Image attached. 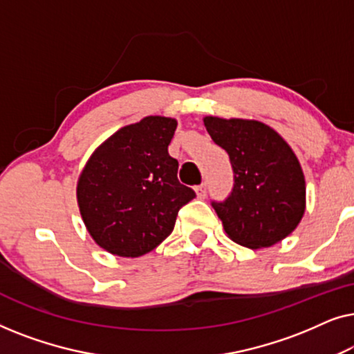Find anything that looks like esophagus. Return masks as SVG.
Segmentation results:
<instances>
[{
	"instance_id": "obj_1",
	"label": "esophagus",
	"mask_w": 354,
	"mask_h": 354,
	"mask_svg": "<svg viewBox=\"0 0 354 354\" xmlns=\"http://www.w3.org/2000/svg\"><path fill=\"white\" fill-rule=\"evenodd\" d=\"M195 192H196L198 198H205L206 196V183H201V185H198L195 188Z\"/></svg>"
}]
</instances>
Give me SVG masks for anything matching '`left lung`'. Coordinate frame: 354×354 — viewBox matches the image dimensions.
Masks as SVG:
<instances>
[{
	"label": "left lung",
	"mask_w": 354,
	"mask_h": 354,
	"mask_svg": "<svg viewBox=\"0 0 354 354\" xmlns=\"http://www.w3.org/2000/svg\"><path fill=\"white\" fill-rule=\"evenodd\" d=\"M229 153L232 195L212 203L225 234L251 250L269 248L297 229L306 209V182L297 154L272 127L253 119H203Z\"/></svg>",
	"instance_id": "left-lung-1"
}]
</instances>
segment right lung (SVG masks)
Instances as JSON below:
<instances>
[{
    "label": "right lung",
    "instance_id": "right-lung-1",
    "mask_svg": "<svg viewBox=\"0 0 354 354\" xmlns=\"http://www.w3.org/2000/svg\"><path fill=\"white\" fill-rule=\"evenodd\" d=\"M177 120L148 115L125 125L91 153L77 180V205L95 243L120 258L161 245L177 212L195 198L177 178L167 147Z\"/></svg>",
    "mask_w": 354,
    "mask_h": 354
}]
</instances>
